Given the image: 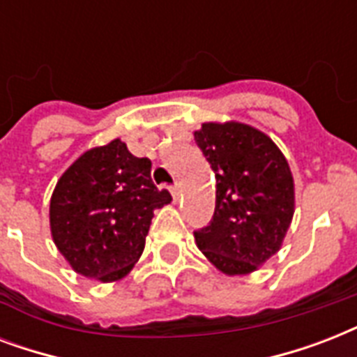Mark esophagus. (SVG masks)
I'll return each mask as SVG.
<instances>
[{"label": "esophagus", "instance_id": "obj_1", "mask_svg": "<svg viewBox=\"0 0 357 357\" xmlns=\"http://www.w3.org/2000/svg\"><path fill=\"white\" fill-rule=\"evenodd\" d=\"M168 189H170V192H172L174 200H178V196H179V185H178V183H174V185H170Z\"/></svg>", "mask_w": 357, "mask_h": 357}]
</instances>
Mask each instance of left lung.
<instances>
[{
    "mask_svg": "<svg viewBox=\"0 0 357 357\" xmlns=\"http://www.w3.org/2000/svg\"><path fill=\"white\" fill-rule=\"evenodd\" d=\"M195 140L217 178L215 213L195 231L196 244L224 274H248L280 250L293 218L287 161L246 123H204Z\"/></svg>",
    "mask_w": 357,
    "mask_h": 357,
    "instance_id": "1",
    "label": "left lung"
}]
</instances>
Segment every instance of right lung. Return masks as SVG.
I'll list each match as a JSON object with an SVG mask.
<instances>
[{"label": "right lung", "instance_id": "obj_1", "mask_svg": "<svg viewBox=\"0 0 357 357\" xmlns=\"http://www.w3.org/2000/svg\"><path fill=\"white\" fill-rule=\"evenodd\" d=\"M151 161L120 139L85 151L59 179L50 202L53 241L70 266L114 282L142 254L153 209L170 204L151 181Z\"/></svg>", "mask_w": 357, "mask_h": 357}]
</instances>
